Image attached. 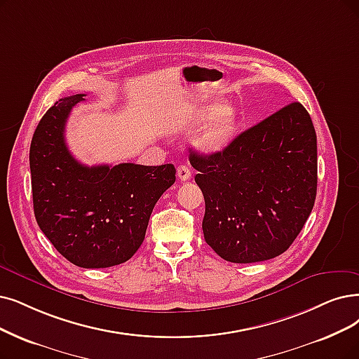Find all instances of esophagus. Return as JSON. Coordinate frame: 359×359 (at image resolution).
<instances>
[{
	"label": "esophagus",
	"instance_id": "34e87169",
	"mask_svg": "<svg viewBox=\"0 0 359 359\" xmlns=\"http://www.w3.org/2000/svg\"><path fill=\"white\" fill-rule=\"evenodd\" d=\"M177 175H178V178L181 181H187L191 177V170H190V168L187 165H180L177 168Z\"/></svg>",
	"mask_w": 359,
	"mask_h": 359
}]
</instances>
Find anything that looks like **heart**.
<instances>
[{
	"mask_svg": "<svg viewBox=\"0 0 359 359\" xmlns=\"http://www.w3.org/2000/svg\"><path fill=\"white\" fill-rule=\"evenodd\" d=\"M196 118L205 121L193 140L197 150L218 153L234 140L238 128V113L233 104H206L196 111Z\"/></svg>",
	"mask_w": 359,
	"mask_h": 359,
	"instance_id": "obj_1",
	"label": "heart"
}]
</instances>
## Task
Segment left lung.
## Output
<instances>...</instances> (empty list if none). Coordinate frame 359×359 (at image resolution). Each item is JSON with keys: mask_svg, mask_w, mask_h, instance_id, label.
<instances>
[{"mask_svg": "<svg viewBox=\"0 0 359 359\" xmlns=\"http://www.w3.org/2000/svg\"><path fill=\"white\" fill-rule=\"evenodd\" d=\"M190 162L205 240L222 259L261 262L290 248L317 196V134L302 104H285L222 151H191Z\"/></svg>", "mask_w": 359, "mask_h": 359, "instance_id": "left-lung-1", "label": "left lung"}]
</instances>
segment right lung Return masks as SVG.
<instances>
[{"instance_id":"1","label":"right lung","mask_w":359,"mask_h":359,"mask_svg":"<svg viewBox=\"0 0 359 359\" xmlns=\"http://www.w3.org/2000/svg\"><path fill=\"white\" fill-rule=\"evenodd\" d=\"M83 94L55 102L32 137L29 165L41 231L69 262L109 268L131 259L144 241L154 205L175 182V166H85L69 151L65 126Z\"/></svg>"}]
</instances>
